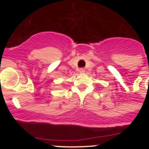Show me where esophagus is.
<instances>
[{"label":"esophagus","mask_w":149,"mask_h":149,"mask_svg":"<svg viewBox=\"0 0 149 149\" xmlns=\"http://www.w3.org/2000/svg\"><path fill=\"white\" fill-rule=\"evenodd\" d=\"M79 72H80V73H84V72H85V69H84V68H81L79 69Z\"/></svg>","instance_id":"34e87169"}]
</instances>
